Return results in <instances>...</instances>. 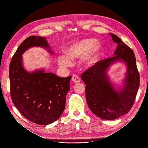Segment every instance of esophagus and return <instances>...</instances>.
<instances>
[{"label": "esophagus", "instance_id": "1", "mask_svg": "<svg viewBox=\"0 0 148 148\" xmlns=\"http://www.w3.org/2000/svg\"><path fill=\"white\" fill-rule=\"evenodd\" d=\"M71 80H72L73 83H75L76 84L79 83L80 81H81V79H80L79 77H78L77 75H76V74L73 75L72 77H71Z\"/></svg>", "mask_w": 148, "mask_h": 148}]
</instances>
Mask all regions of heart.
<instances>
[{
	"instance_id": "1",
	"label": "heart",
	"mask_w": 148,
	"mask_h": 148,
	"mask_svg": "<svg viewBox=\"0 0 148 148\" xmlns=\"http://www.w3.org/2000/svg\"><path fill=\"white\" fill-rule=\"evenodd\" d=\"M97 41L95 39H84L74 42L66 48V56L62 55L58 57L57 62L59 66L66 68L72 65V60L79 59L86 57L85 64L91 65L99 60L102 52V47L97 45Z\"/></svg>"
}]
</instances>
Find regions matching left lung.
I'll return each mask as SVG.
<instances>
[{"mask_svg": "<svg viewBox=\"0 0 148 148\" xmlns=\"http://www.w3.org/2000/svg\"><path fill=\"white\" fill-rule=\"evenodd\" d=\"M110 35L117 44L115 56L96 62L81 75L86 84L89 108L97 117L105 120H114L127 114L133 107L140 87V74L135 53L117 36ZM120 60L127 64V73L124 87L117 92L107 78L106 71L113 62Z\"/></svg>", "mask_w": 148, "mask_h": 148, "instance_id": "1", "label": "left lung"}]
</instances>
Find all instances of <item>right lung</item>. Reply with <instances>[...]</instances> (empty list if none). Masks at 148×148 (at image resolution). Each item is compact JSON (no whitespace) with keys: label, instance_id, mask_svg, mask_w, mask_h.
Listing matches in <instances>:
<instances>
[{"label":"right lung","instance_id":"1","mask_svg":"<svg viewBox=\"0 0 148 148\" xmlns=\"http://www.w3.org/2000/svg\"><path fill=\"white\" fill-rule=\"evenodd\" d=\"M49 49L46 38L32 36L21 42L12 58L9 66L10 96L21 114L39 125L55 122L63 113L71 76L59 77L52 73L37 70L29 73L22 65L23 53L31 47ZM49 51L53 53L50 49Z\"/></svg>","mask_w":148,"mask_h":148}]
</instances>
